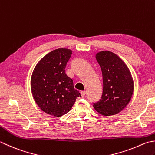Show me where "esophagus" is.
<instances>
[{"label": "esophagus", "instance_id": "obj_1", "mask_svg": "<svg viewBox=\"0 0 155 155\" xmlns=\"http://www.w3.org/2000/svg\"><path fill=\"white\" fill-rule=\"evenodd\" d=\"M85 94H86V92L84 91H81V95L82 97L85 96Z\"/></svg>", "mask_w": 155, "mask_h": 155}]
</instances>
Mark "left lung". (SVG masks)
I'll use <instances>...</instances> for the list:
<instances>
[{
	"label": "left lung",
	"instance_id": "left-lung-1",
	"mask_svg": "<svg viewBox=\"0 0 155 155\" xmlns=\"http://www.w3.org/2000/svg\"><path fill=\"white\" fill-rule=\"evenodd\" d=\"M96 59L101 69L104 88L101 99L93 107L103 116H113L122 111L131 99L132 75L122 60L111 51H100Z\"/></svg>",
	"mask_w": 155,
	"mask_h": 155
}]
</instances>
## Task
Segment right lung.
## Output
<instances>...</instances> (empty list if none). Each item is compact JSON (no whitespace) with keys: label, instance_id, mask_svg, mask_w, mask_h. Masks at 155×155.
<instances>
[{"label":"right lung","instance_id":"1","mask_svg":"<svg viewBox=\"0 0 155 155\" xmlns=\"http://www.w3.org/2000/svg\"><path fill=\"white\" fill-rule=\"evenodd\" d=\"M72 51L59 48L45 55L33 71L31 92L35 101L51 116L60 117L71 110L81 93L74 89L73 81L66 74L65 68Z\"/></svg>","mask_w":155,"mask_h":155}]
</instances>
